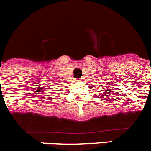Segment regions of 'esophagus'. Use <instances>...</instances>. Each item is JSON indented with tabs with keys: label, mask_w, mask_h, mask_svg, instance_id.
Returning <instances> with one entry per match:
<instances>
[{
	"label": "esophagus",
	"mask_w": 151,
	"mask_h": 151,
	"mask_svg": "<svg viewBox=\"0 0 151 151\" xmlns=\"http://www.w3.org/2000/svg\"><path fill=\"white\" fill-rule=\"evenodd\" d=\"M76 81L81 82V81H83V79H77V80H76Z\"/></svg>",
	"instance_id": "34e87169"
}]
</instances>
